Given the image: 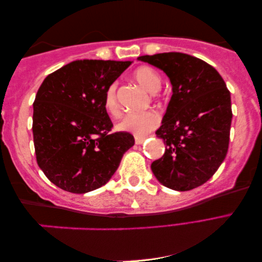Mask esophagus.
Returning <instances> with one entry per match:
<instances>
[{"label":"esophagus","instance_id":"1","mask_svg":"<svg viewBox=\"0 0 262 262\" xmlns=\"http://www.w3.org/2000/svg\"><path fill=\"white\" fill-rule=\"evenodd\" d=\"M145 141V138H143V137H136L135 138V143L136 145H141Z\"/></svg>","mask_w":262,"mask_h":262}]
</instances>
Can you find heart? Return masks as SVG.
<instances>
[{"label": "heart", "instance_id": "obj_1", "mask_svg": "<svg viewBox=\"0 0 262 262\" xmlns=\"http://www.w3.org/2000/svg\"><path fill=\"white\" fill-rule=\"evenodd\" d=\"M134 79L149 94H156L161 88V78L156 70L148 66L138 67L134 73ZM117 85L111 83L104 93V108L110 115L117 116L119 105L117 101ZM160 123V116L156 111H144L138 114H127L118 122L119 131L128 132L137 137H145L157 128Z\"/></svg>", "mask_w": 262, "mask_h": 262}]
</instances>
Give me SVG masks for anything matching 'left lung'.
Listing matches in <instances>:
<instances>
[{"label":"left lung","instance_id":"8db88e82","mask_svg":"<svg viewBox=\"0 0 262 262\" xmlns=\"http://www.w3.org/2000/svg\"><path fill=\"white\" fill-rule=\"evenodd\" d=\"M139 61L168 76L173 95L156 131L165 154L151 169L162 186L187 191L216 173L229 148L231 96L215 68L192 55L168 52L143 55Z\"/></svg>","mask_w":262,"mask_h":262}]
</instances>
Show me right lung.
I'll use <instances>...</instances> for the list:
<instances>
[{
	"instance_id": "obj_1",
	"label": "right lung",
	"mask_w": 262,
	"mask_h": 262,
	"mask_svg": "<svg viewBox=\"0 0 262 262\" xmlns=\"http://www.w3.org/2000/svg\"><path fill=\"white\" fill-rule=\"evenodd\" d=\"M131 61L75 60L42 81L33 102L37 162L62 190L84 194L109 181L135 145L128 132L110 134L104 93Z\"/></svg>"
}]
</instances>
